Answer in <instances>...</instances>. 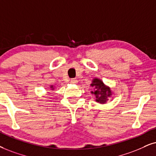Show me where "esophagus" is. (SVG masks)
I'll list each match as a JSON object with an SVG mask.
<instances>
[{
	"mask_svg": "<svg viewBox=\"0 0 156 156\" xmlns=\"http://www.w3.org/2000/svg\"><path fill=\"white\" fill-rule=\"evenodd\" d=\"M70 83H73V84L77 83H78V80L74 79V78H73V79H71V80H70Z\"/></svg>",
	"mask_w": 156,
	"mask_h": 156,
	"instance_id": "1",
	"label": "esophagus"
}]
</instances>
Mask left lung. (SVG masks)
Returning <instances> with one entry per match:
<instances>
[{
  "instance_id": "1",
  "label": "left lung",
  "mask_w": 156,
  "mask_h": 156,
  "mask_svg": "<svg viewBox=\"0 0 156 156\" xmlns=\"http://www.w3.org/2000/svg\"><path fill=\"white\" fill-rule=\"evenodd\" d=\"M90 86L94 88V90L91 91V94L95 96L96 101L99 104H106L113 94L110 87L106 86L99 78H94Z\"/></svg>"
}]
</instances>
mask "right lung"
Instances as JSON below:
<instances>
[{
    "mask_svg": "<svg viewBox=\"0 0 156 156\" xmlns=\"http://www.w3.org/2000/svg\"><path fill=\"white\" fill-rule=\"evenodd\" d=\"M50 87L51 90H54V86H50Z\"/></svg>",
    "mask_w": 156,
    "mask_h": 156,
    "instance_id": "obj_1",
    "label": "right lung"
}]
</instances>
